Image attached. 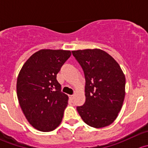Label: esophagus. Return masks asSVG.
<instances>
[{"label": "esophagus", "instance_id": "34e87169", "mask_svg": "<svg viewBox=\"0 0 148 148\" xmlns=\"http://www.w3.org/2000/svg\"><path fill=\"white\" fill-rule=\"evenodd\" d=\"M74 95H70V96H69V98L71 99V100H74Z\"/></svg>", "mask_w": 148, "mask_h": 148}]
</instances>
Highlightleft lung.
Masks as SVG:
<instances>
[{"mask_svg": "<svg viewBox=\"0 0 148 148\" xmlns=\"http://www.w3.org/2000/svg\"><path fill=\"white\" fill-rule=\"evenodd\" d=\"M85 77V103L77 110L92 127L102 128L118 116L125 97L126 79L119 64L100 49L73 51Z\"/></svg>", "mask_w": 148, "mask_h": 148, "instance_id": "8db88e82", "label": "left lung"}]
</instances>
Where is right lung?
<instances>
[{
	"mask_svg": "<svg viewBox=\"0 0 148 148\" xmlns=\"http://www.w3.org/2000/svg\"><path fill=\"white\" fill-rule=\"evenodd\" d=\"M71 51L42 49L24 63L16 82L20 107L30 124L41 132L58 127L68 104L67 95L61 92L56 79Z\"/></svg>",
	"mask_w": 148,
	"mask_h": 148,
	"instance_id": "obj_1",
	"label": "right lung"
}]
</instances>
